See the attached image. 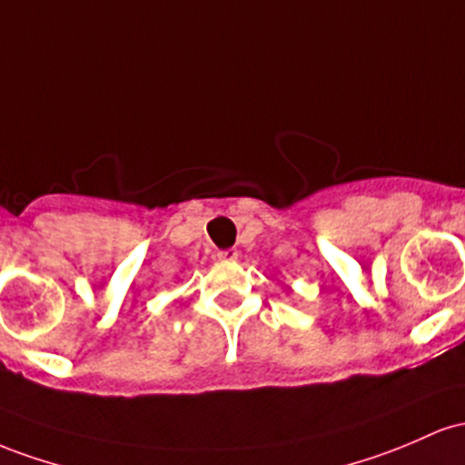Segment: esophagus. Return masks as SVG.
I'll return each instance as SVG.
<instances>
[{"mask_svg": "<svg viewBox=\"0 0 465 465\" xmlns=\"http://www.w3.org/2000/svg\"><path fill=\"white\" fill-rule=\"evenodd\" d=\"M237 248H228V250H217V259L219 261H234L237 259Z\"/></svg>", "mask_w": 465, "mask_h": 465, "instance_id": "34e87169", "label": "esophagus"}]
</instances>
